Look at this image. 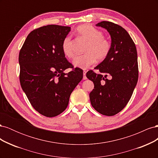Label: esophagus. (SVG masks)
<instances>
[{
    "mask_svg": "<svg viewBox=\"0 0 158 158\" xmlns=\"http://www.w3.org/2000/svg\"><path fill=\"white\" fill-rule=\"evenodd\" d=\"M85 74H86V71L84 70V72H83V74H84L83 79H84V80H86V79H87V77H86V76H85Z\"/></svg>",
    "mask_w": 158,
    "mask_h": 158,
    "instance_id": "esophagus-1",
    "label": "esophagus"
}]
</instances>
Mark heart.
I'll return each instance as SVG.
<instances>
[{
    "mask_svg": "<svg viewBox=\"0 0 158 158\" xmlns=\"http://www.w3.org/2000/svg\"><path fill=\"white\" fill-rule=\"evenodd\" d=\"M78 34L88 41L85 47V54L74 57L73 64L75 67L86 69L94 63L95 60L102 61L106 59L111 51V44L103 37V33L89 24L80 26L76 29ZM62 51L67 58L74 56L73 40L70 35H66L61 45Z\"/></svg>",
    "mask_w": 158,
    "mask_h": 158,
    "instance_id": "1",
    "label": "heart"
}]
</instances>
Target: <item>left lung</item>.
Returning a JSON list of instances; mask_svg holds the SVG:
<instances>
[{"label": "left lung", "instance_id": "1", "mask_svg": "<svg viewBox=\"0 0 158 158\" xmlns=\"http://www.w3.org/2000/svg\"><path fill=\"white\" fill-rule=\"evenodd\" d=\"M105 28L111 38L109 55L95 69L89 70L87 78L94 84L89 94L92 107L103 115L113 116L125 108L130 100L138 78L137 51L130 35L121 26L103 21L96 24ZM105 76H103L102 74ZM110 76V78L106 76Z\"/></svg>", "mask_w": 158, "mask_h": 158}]
</instances>
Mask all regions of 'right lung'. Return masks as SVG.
<instances>
[{
	"label": "right lung",
	"mask_w": 158,
	"mask_h": 158,
	"mask_svg": "<svg viewBox=\"0 0 158 158\" xmlns=\"http://www.w3.org/2000/svg\"><path fill=\"white\" fill-rule=\"evenodd\" d=\"M70 27L48 25L28 34L19 53L21 87L32 107L47 117L67 107L69 98L83 78V70L66 59L61 45ZM70 68L69 73L64 71Z\"/></svg>",
	"instance_id": "1"
}]
</instances>
